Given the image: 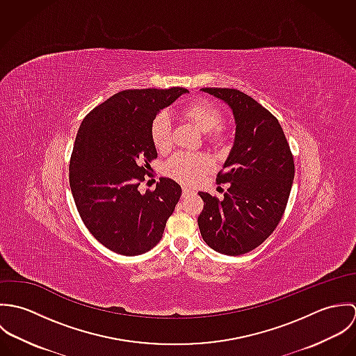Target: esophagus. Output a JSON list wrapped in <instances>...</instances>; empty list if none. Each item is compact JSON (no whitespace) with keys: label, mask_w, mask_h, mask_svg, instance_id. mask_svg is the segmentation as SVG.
<instances>
[{"label":"esophagus","mask_w":356,"mask_h":356,"mask_svg":"<svg viewBox=\"0 0 356 356\" xmlns=\"http://www.w3.org/2000/svg\"><path fill=\"white\" fill-rule=\"evenodd\" d=\"M196 192L193 191V189H191V188H184L182 189V196L184 197H188V196H191V195H195Z\"/></svg>","instance_id":"obj_1"}]
</instances>
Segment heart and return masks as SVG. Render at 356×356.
<instances>
[{
  "instance_id": "obj_1",
  "label": "heart",
  "mask_w": 356,
  "mask_h": 356,
  "mask_svg": "<svg viewBox=\"0 0 356 356\" xmlns=\"http://www.w3.org/2000/svg\"><path fill=\"white\" fill-rule=\"evenodd\" d=\"M181 113L196 124L205 138L212 145H223L227 140V130L220 123L222 111L218 105L208 100L188 102L181 109ZM151 138L159 152H165L171 147V122L165 112H160L151 123ZM212 167L211 160L205 154L178 152L172 154L164 164V171L168 177L186 184H195L203 174Z\"/></svg>"
}]
</instances>
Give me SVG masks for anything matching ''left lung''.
<instances>
[{"mask_svg":"<svg viewBox=\"0 0 356 356\" xmlns=\"http://www.w3.org/2000/svg\"><path fill=\"white\" fill-rule=\"evenodd\" d=\"M229 104L236 119V140L216 184H229L223 199L200 192L197 219L208 247L220 254H247L278 226L295 177V161L277 118L251 96L227 88H204Z\"/></svg>","mask_w":356,"mask_h":356,"instance_id":"1","label":"left lung"}]
</instances>
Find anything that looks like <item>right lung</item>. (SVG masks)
<instances>
[{"instance_id":"add662e5","label":"right lung","mask_w":356,"mask_h":356,"mask_svg":"<svg viewBox=\"0 0 356 356\" xmlns=\"http://www.w3.org/2000/svg\"><path fill=\"white\" fill-rule=\"evenodd\" d=\"M185 88L129 89L92 109L81 123L70 160V186L76 209L93 237L116 254L151 251L182 189L160 178L144 195L157 157L151 123L157 112L188 93Z\"/></svg>"}]
</instances>
